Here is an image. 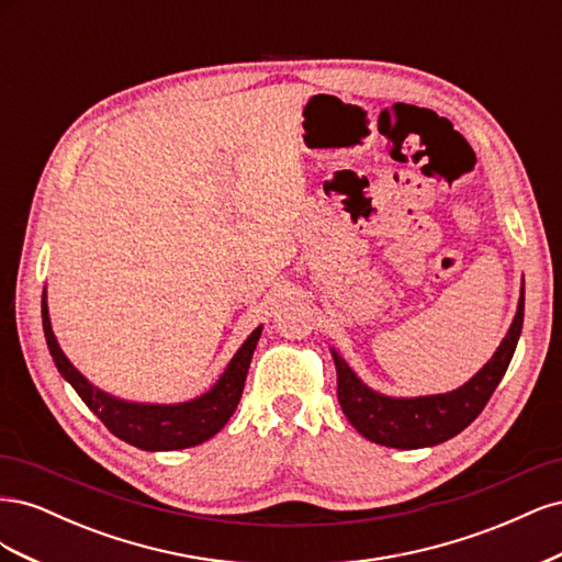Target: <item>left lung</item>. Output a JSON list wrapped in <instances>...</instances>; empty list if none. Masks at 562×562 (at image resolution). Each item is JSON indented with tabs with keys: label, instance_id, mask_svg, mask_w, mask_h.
I'll return each instance as SVG.
<instances>
[{
	"label": "left lung",
	"instance_id": "left-lung-1",
	"mask_svg": "<svg viewBox=\"0 0 562 562\" xmlns=\"http://www.w3.org/2000/svg\"><path fill=\"white\" fill-rule=\"evenodd\" d=\"M525 288H520L518 310L506 337L492 359L475 375L448 394L394 398L370 389L335 349H330L337 370V401L351 427L372 443L398 450H417L443 443L464 431L483 413L485 403L495 394L504 372L514 359L522 330Z\"/></svg>",
	"mask_w": 562,
	"mask_h": 562
}]
</instances>
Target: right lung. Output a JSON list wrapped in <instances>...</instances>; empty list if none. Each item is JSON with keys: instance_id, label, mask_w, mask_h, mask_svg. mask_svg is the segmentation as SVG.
Wrapping results in <instances>:
<instances>
[{"instance_id": "right-lung-1", "label": "right lung", "mask_w": 562, "mask_h": 562, "mask_svg": "<svg viewBox=\"0 0 562 562\" xmlns=\"http://www.w3.org/2000/svg\"><path fill=\"white\" fill-rule=\"evenodd\" d=\"M42 323L46 345L50 356H54L58 372L72 384L79 398L89 405V411L98 415V419L103 422L116 438L149 452L194 448L206 443L209 438H213L225 427L227 419L234 415L236 405L241 401L252 351L258 347V339L262 333V326H258L248 335V339L239 347V351L234 353V359L229 361L223 375H220V380L206 391V394L184 403L159 405L116 398L81 375V372L70 363V359L63 353L54 330H50L46 291L42 295Z\"/></svg>"}]
</instances>
